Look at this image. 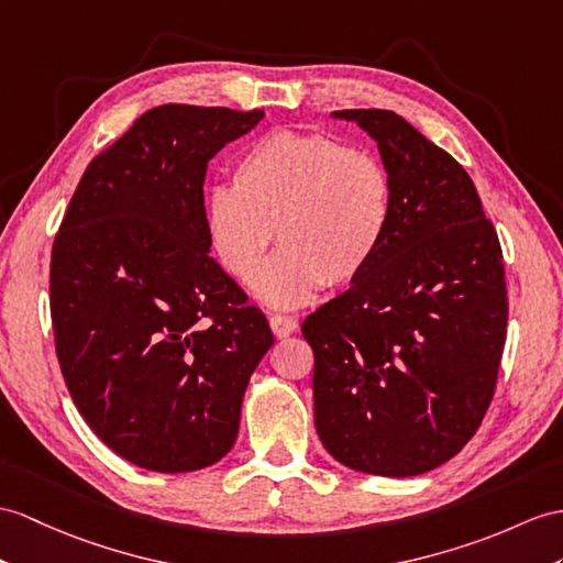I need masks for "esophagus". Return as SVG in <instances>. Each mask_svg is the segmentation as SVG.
Returning <instances> with one entry per match:
<instances>
[{
    "instance_id": "esophagus-1",
    "label": "esophagus",
    "mask_w": 563,
    "mask_h": 563,
    "mask_svg": "<svg viewBox=\"0 0 563 563\" xmlns=\"http://www.w3.org/2000/svg\"><path fill=\"white\" fill-rule=\"evenodd\" d=\"M269 327H272L274 336L284 339V336H291V334L296 332L298 322H296L294 318H289V314H272V318H269Z\"/></svg>"
}]
</instances>
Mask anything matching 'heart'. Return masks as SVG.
Instances as JSON below:
<instances>
[{
	"label": "heart",
	"instance_id": "heart-1",
	"mask_svg": "<svg viewBox=\"0 0 563 563\" xmlns=\"http://www.w3.org/2000/svg\"><path fill=\"white\" fill-rule=\"evenodd\" d=\"M394 181L375 155L327 135L257 139L234 169V188L205 196L210 251L231 277L251 282L273 229L283 249L257 273L253 294L274 310L310 303L373 265L389 234Z\"/></svg>",
	"mask_w": 563,
	"mask_h": 563
}]
</instances>
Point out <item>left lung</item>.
<instances>
[{
	"instance_id": "1",
	"label": "left lung",
	"mask_w": 563,
	"mask_h": 563,
	"mask_svg": "<svg viewBox=\"0 0 563 563\" xmlns=\"http://www.w3.org/2000/svg\"><path fill=\"white\" fill-rule=\"evenodd\" d=\"M394 181L389 234L303 322L314 428L353 471L413 477L468 444L497 385L506 284L497 231L461 164L387 109H344Z\"/></svg>"
}]
</instances>
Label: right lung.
I'll use <instances>...</instances> for the list:
<instances>
[{
    "label": "right lung",
    "instance_id": "right-lung-1",
    "mask_svg": "<svg viewBox=\"0 0 563 563\" xmlns=\"http://www.w3.org/2000/svg\"><path fill=\"white\" fill-rule=\"evenodd\" d=\"M263 109L159 104L95 157L52 249L57 355L90 430L155 473L229 454L265 314L210 255L208 162L251 133Z\"/></svg>",
    "mask_w": 563,
    "mask_h": 563
}]
</instances>
